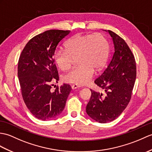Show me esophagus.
I'll list each match as a JSON object with an SVG mask.
<instances>
[{
  "label": "esophagus",
  "instance_id": "34e87169",
  "mask_svg": "<svg viewBox=\"0 0 152 152\" xmlns=\"http://www.w3.org/2000/svg\"><path fill=\"white\" fill-rule=\"evenodd\" d=\"M80 87H81L80 86H78V85H77V84H74L71 86L72 89H77V88H79Z\"/></svg>",
  "mask_w": 152,
  "mask_h": 152
}]
</instances>
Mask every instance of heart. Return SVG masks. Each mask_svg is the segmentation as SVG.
Returning <instances> with one entry per match:
<instances>
[{
    "mask_svg": "<svg viewBox=\"0 0 152 152\" xmlns=\"http://www.w3.org/2000/svg\"><path fill=\"white\" fill-rule=\"evenodd\" d=\"M109 54V44L100 33L91 35L76 34L65 44V50H56L54 54L56 64L63 71L70 69L73 59H76V68L63 76L64 82L85 85L92 78L94 69L103 68Z\"/></svg>",
    "mask_w": 152,
    "mask_h": 152,
    "instance_id": "obj_1",
    "label": "heart"
}]
</instances>
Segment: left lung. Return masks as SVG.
<instances>
[{
  "label": "left lung",
  "instance_id": "8db88e82",
  "mask_svg": "<svg viewBox=\"0 0 152 152\" xmlns=\"http://www.w3.org/2000/svg\"><path fill=\"white\" fill-rule=\"evenodd\" d=\"M106 31V30H105ZM113 41L115 52L107 68L94 83L104 93L91 90L86 113L100 123L114 121L128 105L136 80V63L132 50L122 37L107 30Z\"/></svg>",
  "mask_w": 152,
  "mask_h": 152
}]
</instances>
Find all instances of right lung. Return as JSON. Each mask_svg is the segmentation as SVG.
Wrapping results in <instances>:
<instances>
[{"label":"right lung","mask_w":152,"mask_h":152,"mask_svg":"<svg viewBox=\"0 0 152 152\" xmlns=\"http://www.w3.org/2000/svg\"><path fill=\"white\" fill-rule=\"evenodd\" d=\"M70 31L50 30L37 35L28 42L19 57L17 74L23 100L31 113L41 121L61 114L72 90L68 84L50 90L51 82L59 80L53 56Z\"/></svg>","instance_id":"obj_1"}]
</instances>
